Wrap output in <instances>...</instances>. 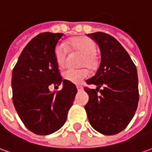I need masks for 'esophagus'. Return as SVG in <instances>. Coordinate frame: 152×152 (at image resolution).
I'll return each mask as SVG.
<instances>
[{
	"label": "esophagus",
	"instance_id": "34e87169",
	"mask_svg": "<svg viewBox=\"0 0 152 152\" xmlns=\"http://www.w3.org/2000/svg\"><path fill=\"white\" fill-rule=\"evenodd\" d=\"M76 88H77V91H79V92H80V91H82V90H83V88L82 87V86H77V87H76Z\"/></svg>",
	"mask_w": 152,
	"mask_h": 152
}]
</instances>
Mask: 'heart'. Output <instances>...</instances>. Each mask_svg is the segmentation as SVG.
I'll use <instances>...</instances> for the list:
<instances>
[{
    "label": "heart",
    "mask_w": 152,
    "mask_h": 152,
    "mask_svg": "<svg viewBox=\"0 0 152 152\" xmlns=\"http://www.w3.org/2000/svg\"><path fill=\"white\" fill-rule=\"evenodd\" d=\"M68 49L82 54L79 69H67L63 73L64 79L73 84H80L89 76V70H95L99 67V58L96 55L97 44L91 38L85 36H77L69 38L66 42ZM54 58L57 64L63 68L67 61V49L64 45H58L54 51Z\"/></svg>",
    "instance_id": "obj_1"
}]
</instances>
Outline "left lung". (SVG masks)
Segmentation results:
<instances>
[{"instance_id": "8db88e82", "label": "left lung", "mask_w": 152, "mask_h": 152, "mask_svg": "<svg viewBox=\"0 0 152 152\" xmlns=\"http://www.w3.org/2000/svg\"><path fill=\"white\" fill-rule=\"evenodd\" d=\"M88 37L98 43L101 61L95 76L86 81L97 88H84L89 96L85 110L96 131L104 135L116 134L129 125L138 107L136 66L113 37L103 32L91 33Z\"/></svg>"}]
</instances>
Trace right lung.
Masks as SVG:
<instances>
[{
    "label": "right lung",
    "mask_w": 152,
    "mask_h": 152,
    "mask_svg": "<svg viewBox=\"0 0 152 152\" xmlns=\"http://www.w3.org/2000/svg\"><path fill=\"white\" fill-rule=\"evenodd\" d=\"M62 33H41L22 51L12 69V102L24 126L32 133L48 135L60 129L68 115L77 89L62 80L54 58ZM63 83L59 91L50 92V85Z\"/></svg>",
    "instance_id": "obj_1"
}]
</instances>
